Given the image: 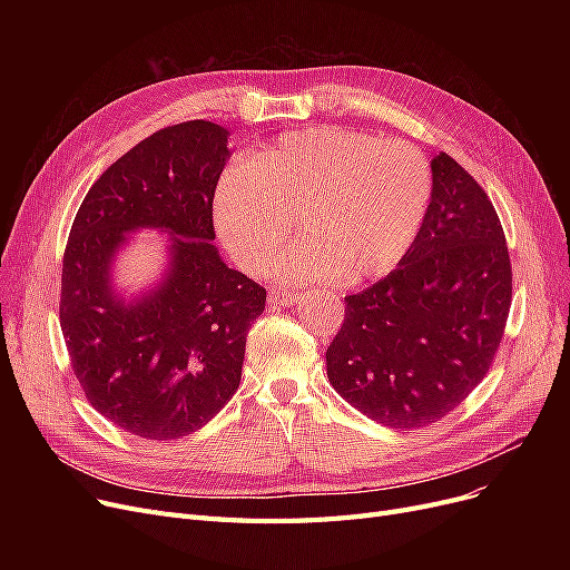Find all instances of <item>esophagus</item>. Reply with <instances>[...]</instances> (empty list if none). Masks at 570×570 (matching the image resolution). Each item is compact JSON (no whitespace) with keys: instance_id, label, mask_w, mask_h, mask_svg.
<instances>
[{"instance_id":"esophagus-1","label":"esophagus","mask_w":570,"mask_h":570,"mask_svg":"<svg viewBox=\"0 0 570 570\" xmlns=\"http://www.w3.org/2000/svg\"><path fill=\"white\" fill-rule=\"evenodd\" d=\"M267 303L269 305H277V307H291V305L297 303V293L284 291V288H275V291H269Z\"/></svg>"}]
</instances>
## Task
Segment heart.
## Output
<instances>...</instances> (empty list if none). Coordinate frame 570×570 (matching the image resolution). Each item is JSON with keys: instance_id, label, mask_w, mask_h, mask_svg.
Instances as JSON below:
<instances>
[{"instance_id": "obj_1", "label": "heart", "mask_w": 570, "mask_h": 570, "mask_svg": "<svg viewBox=\"0 0 570 570\" xmlns=\"http://www.w3.org/2000/svg\"><path fill=\"white\" fill-rule=\"evenodd\" d=\"M432 166L404 140L342 127L286 134L230 166L215 189V228L247 273H261L288 239L303 243L275 269L284 282H365L395 269L421 233Z\"/></svg>"}]
</instances>
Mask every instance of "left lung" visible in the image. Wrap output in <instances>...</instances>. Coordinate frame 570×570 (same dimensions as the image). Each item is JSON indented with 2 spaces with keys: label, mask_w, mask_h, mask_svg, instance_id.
Wrapping results in <instances>:
<instances>
[{
  "label": "left lung",
  "mask_w": 570,
  "mask_h": 570,
  "mask_svg": "<svg viewBox=\"0 0 570 570\" xmlns=\"http://www.w3.org/2000/svg\"><path fill=\"white\" fill-rule=\"evenodd\" d=\"M425 224L402 263L344 297L325 351L335 391L372 421L417 430L460 406L501 344L513 297L505 235L485 189L445 153L432 159Z\"/></svg>",
  "instance_id": "left-lung-1"
}]
</instances>
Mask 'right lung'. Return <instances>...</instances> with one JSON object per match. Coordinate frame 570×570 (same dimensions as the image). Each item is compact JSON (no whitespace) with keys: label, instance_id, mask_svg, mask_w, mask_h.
Segmentation results:
<instances>
[{"label":"right lung","instance_id":"obj_1","mask_svg":"<svg viewBox=\"0 0 570 570\" xmlns=\"http://www.w3.org/2000/svg\"><path fill=\"white\" fill-rule=\"evenodd\" d=\"M226 142L205 119L140 140L87 191L69 233L59 323L73 374L89 404L142 439H183L213 421L237 391L265 309V288L213 245ZM138 227L171 233V263L159 287L127 304L109 267Z\"/></svg>","mask_w":570,"mask_h":570}]
</instances>
